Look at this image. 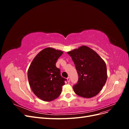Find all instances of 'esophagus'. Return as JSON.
Returning a JSON list of instances; mask_svg holds the SVG:
<instances>
[{
    "mask_svg": "<svg viewBox=\"0 0 129 129\" xmlns=\"http://www.w3.org/2000/svg\"><path fill=\"white\" fill-rule=\"evenodd\" d=\"M67 80L68 82H70V77H67Z\"/></svg>",
    "mask_w": 129,
    "mask_h": 129,
    "instance_id": "1",
    "label": "esophagus"
}]
</instances>
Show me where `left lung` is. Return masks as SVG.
I'll return each instance as SVG.
<instances>
[{"mask_svg": "<svg viewBox=\"0 0 129 129\" xmlns=\"http://www.w3.org/2000/svg\"><path fill=\"white\" fill-rule=\"evenodd\" d=\"M67 53L72 58L79 75L77 83L73 88L76 95L90 99L97 95L107 80L104 61L91 48L82 46Z\"/></svg>", "mask_w": 129, "mask_h": 129, "instance_id": "1", "label": "left lung"}]
</instances>
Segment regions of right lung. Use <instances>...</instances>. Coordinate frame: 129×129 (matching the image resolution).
Returning <instances> with one entry per match:
<instances>
[{
	"instance_id": "obj_1",
	"label": "right lung",
	"mask_w": 129,
	"mask_h": 129,
	"mask_svg": "<svg viewBox=\"0 0 129 129\" xmlns=\"http://www.w3.org/2000/svg\"><path fill=\"white\" fill-rule=\"evenodd\" d=\"M63 51L47 47L42 50L34 58L27 72L29 84L38 98L46 102L57 99L65 84L64 78L56 62Z\"/></svg>"
}]
</instances>
